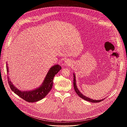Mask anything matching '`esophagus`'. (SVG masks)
Returning a JSON list of instances; mask_svg holds the SVG:
<instances>
[{
  "mask_svg": "<svg viewBox=\"0 0 127 127\" xmlns=\"http://www.w3.org/2000/svg\"><path fill=\"white\" fill-rule=\"evenodd\" d=\"M70 62H69V61H68V60H66V61H65L64 62V65L65 66H69L70 65Z\"/></svg>",
  "mask_w": 127,
  "mask_h": 127,
  "instance_id": "1",
  "label": "esophagus"
}]
</instances>
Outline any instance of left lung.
I'll list each match as a JSON object with an SVG mask.
<instances>
[{"label":"left lung","mask_w":127,"mask_h":127,"mask_svg":"<svg viewBox=\"0 0 127 127\" xmlns=\"http://www.w3.org/2000/svg\"><path fill=\"white\" fill-rule=\"evenodd\" d=\"M73 76H74V78H73V85H74V90H75V92L77 93V94L81 98H82V99H84V100H86V101H89V102L93 103L99 102L102 101L103 100H104L105 98L100 99V100H94V99H92L90 98H89V97H86L84 95H83V94L79 91V90L78 89V88H77V85H76V79H76V77H75V75L74 74H73Z\"/></svg>","instance_id":"1"}]
</instances>
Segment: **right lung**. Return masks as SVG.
<instances>
[{
	"label": "right lung",
	"instance_id": "obj_1",
	"mask_svg": "<svg viewBox=\"0 0 127 127\" xmlns=\"http://www.w3.org/2000/svg\"><path fill=\"white\" fill-rule=\"evenodd\" d=\"M6 71L8 73L7 64H6ZM61 67L59 65H56L51 67L47 73L46 78L40 87L35 90L29 91H21L18 90L12 84L8 77L7 80L10 89L19 97L29 102H34L41 100L46 97L51 90L53 83V78L59 71Z\"/></svg>",
	"mask_w": 127,
	"mask_h": 127
}]
</instances>
